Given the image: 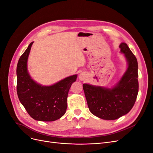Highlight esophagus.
I'll return each instance as SVG.
<instances>
[{
    "label": "esophagus",
    "instance_id": "1",
    "mask_svg": "<svg viewBox=\"0 0 153 153\" xmlns=\"http://www.w3.org/2000/svg\"><path fill=\"white\" fill-rule=\"evenodd\" d=\"M79 79L80 80H84L85 79H86L87 78V74L85 73H84V72H82V73H81L80 75H79Z\"/></svg>",
    "mask_w": 153,
    "mask_h": 153
}]
</instances>
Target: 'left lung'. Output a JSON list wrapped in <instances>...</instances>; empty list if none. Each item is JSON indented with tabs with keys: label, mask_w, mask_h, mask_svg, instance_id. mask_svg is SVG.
Returning a JSON list of instances; mask_svg holds the SVG:
<instances>
[{
	"label": "left lung",
	"mask_w": 153,
	"mask_h": 153,
	"mask_svg": "<svg viewBox=\"0 0 153 153\" xmlns=\"http://www.w3.org/2000/svg\"><path fill=\"white\" fill-rule=\"evenodd\" d=\"M119 48L128 66L117 84L111 88L83 84L91 112L105 120H115L128 114L135 103L138 92L137 58L126 43H121Z\"/></svg>",
	"instance_id": "8db88e82"
}]
</instances>
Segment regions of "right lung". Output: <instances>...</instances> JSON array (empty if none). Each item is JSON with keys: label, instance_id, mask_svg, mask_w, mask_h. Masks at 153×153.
Listing matches in <instances>:
<instances>
[{"label": "right lung", "instance_id": "right-lung-1", "mask_svg": "<svg viewBox=\"0 0 153 153\" xmlns=\"http://www.w3.org/2000/svg\"><path fill=\"white\" fill-rule=\"evenodd\" d=\"M33 43H30L17 64V94L32 118L40 121H54L66 113L68 92L77 75L66 77L52 85H42L35 82L27 69Z\"/></svg>", "mask_w": 153, "mask_h": 153}]
</instances>
